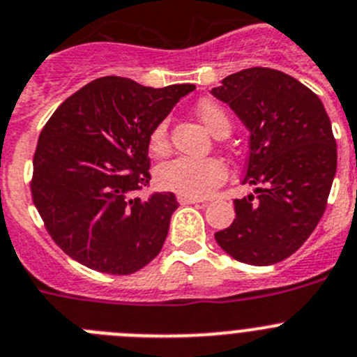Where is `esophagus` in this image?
<instances>
[{
	"instance_id": "1",
	"label": "esophagus",
	"mask_w": 357,
	"mask_h": 357,
	"mask_svg": "<svg viewBox=\"0 0 357 357\" xmlns=\"http://www.w3.org/2000/svg\"><path fill=\"white\" fill-rule=\"evenodd\" d=\"M179 204H197V202H208V199L194 197V195H179Z\"/></svg>"
}]
</instances>
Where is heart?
Here are the masks:
<instances>
[{
	"instance_id": "1",
	"label": "heart",
	"mask_w": 357,
	"mask_h": 357,
	"mask_svg": "<svg viewBox=\"0 0 357 357\" xmlns=\"http://www.w3.org/2000/svg\"><path fill=\"white\" fill-rule=\"evenodd\" d=\"M195 111H197L202 125L211 133H216L222 126L231 128L227 114L215 102L204 100V102L199 103ZM149 146L156 153L167 148V125L165 123H160V125L155 126V130L151 132V137H149ZM156 178L165 188H171L185 195L202 197V195L211 194L216 186L225 181L227 169H225L224 163L216 158L179 156V158L162 163L158 171H156Z\"/></svg>"
}]
</instances>
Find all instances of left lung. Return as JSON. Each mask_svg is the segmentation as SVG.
I'll list each match as a JSON object with an SVG mask.
<instances>
[{
	"mask_svg": "<svg viewBox=\"0 0 357 357\" xmlns=\"http://www.w3.org/2000/svg\"><path fill=\"white\" fill-rule=\"evenodd\" d=\"M211 95L227 103L250 132L243 183L231 227L215 234L232 259L271 266L292 255L324 215L336 174V142L321 98L273 68L232 73Z\"/></svg>",
	"mask_w": 357,
	"mask_h": 357,
	"instance_id": "obj_1",
	"label": "left lung"
}]
</instances>
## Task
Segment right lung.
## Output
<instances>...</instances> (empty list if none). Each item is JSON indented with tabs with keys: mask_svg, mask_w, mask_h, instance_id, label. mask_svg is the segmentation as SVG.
Wrapping results in <instances>:
<instances>
[{
	"mask_svg": "<svg viewBox=\"0 0 357 357\" xmlns=\"http://www.w3.org/2000/svg\"><path fill=\"white\" fill-rule=\"evenodd\" d=\"M194 84L148 88L118 75L65 100L33 158V202L56 245L107 275L139 271L160 254L178 201L137 197L149 176V137Z\"/></svg>",
	"mask_w": 357,
	"mask_h": 357,
	"instance_id": "obj_1",
	"label": "right lung"
}]
</instances>
